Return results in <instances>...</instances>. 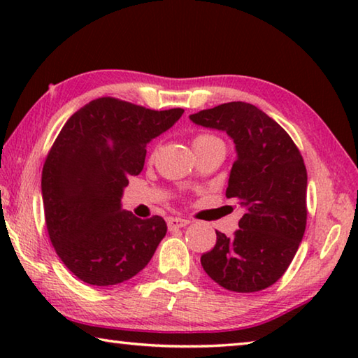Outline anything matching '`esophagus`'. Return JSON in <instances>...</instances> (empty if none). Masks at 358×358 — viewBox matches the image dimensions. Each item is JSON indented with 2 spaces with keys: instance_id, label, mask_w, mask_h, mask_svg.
<instances>
[{
  "instance_id": "esophagus-1",
  "label": "esophagus",
  "mask_w": 358,
  "mask_h": 358,
  "mask_svg": "<svg viewBox=\"0 0 358 358\" xmlns=\"http://www.w3.org/2000/svg\"><path fill=\"white\" fill-rule=\"evenodd\" d=\"M189 224V220H183V217H167V226L171 230L181 229Z\"/></svg>"
}]
</instances>
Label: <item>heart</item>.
Returning <instances> with one entry per match:
<instances>
[{"instance_id":"1","label":"heart","mask_w":358,"mask_h":358,"mask_svg":"<svg viewBox=\"0 0 358 358\" xmlns=\"http://www.w3.org/2000/svg\"><path fill=\"white\" fill-rule=\"evenodd\" d=\"M213 141H220V138H217L213 134H199V136L194 137L192 145H194V148H196V147H199V145H203V143H208V142H213Z\"/></svg>"}]
</instances>
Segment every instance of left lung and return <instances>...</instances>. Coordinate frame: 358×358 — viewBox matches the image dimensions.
Segmentation results:
<instances>
[{
  "label": "left lung",
  "mask_w": 358,
  "mask_h": 358,
  "mask_svg": "<svg viewBox=\"0 0 358 358\" xmlns=\"http://www.w3.org/2000/svg\"><path fill=\"white\" fill-rule=\"evenodd\" d=\"M194 123L226 131L237 150L227 199L245 208L232 237L216 232L201 264L232 292L270 287L292 262L306 229V167L292 138L275 120L248 102H227L192 113Z\"/></svg>",
  "instance_id": "8db88e82"
}]
</instances>
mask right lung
Listing matches in <instances>:
<instances>
[{
    "label": "right lung",
    "mask_w": 358,
    "mask_h": 358,
    "mask_svg": "<svg viewBox=\"0 0 358 358\" xmlns=\"http://www.w3.org/2000/svg\"><path fill=\"white\" fill-rule=\"evenodd\" d=\"M183 112L99 98L59 131L42 169V201L52 245L78 280L113 286L136 276L153 257L166 221L134 216L121 208V196L131 175L142 172L147 143Z\"/></svg>",
    "instance_id": "1"
}]
</instances>
